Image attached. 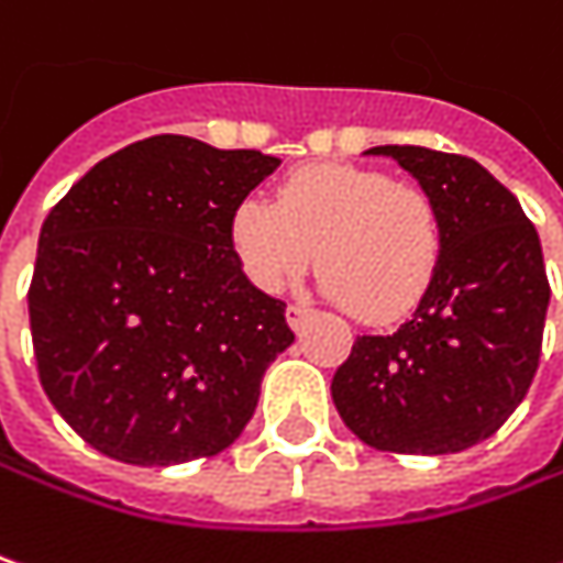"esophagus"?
<instances>
[{"label": "esophagus", "instance_id": "esophagus-1", "mask_svg": "<svg viewBox=\"0 0 563 563\" xmlns=\"http://www.w3.org/2000/svg\"><path fill=\"white\" fill-rule=\"evenodd\" d=\"M310 317H313V310H310L307 303H288V307H285V320H288L291 330H301Z\"/></svg>", "mask_w": 563, "mask_h": 563}]
</instances>
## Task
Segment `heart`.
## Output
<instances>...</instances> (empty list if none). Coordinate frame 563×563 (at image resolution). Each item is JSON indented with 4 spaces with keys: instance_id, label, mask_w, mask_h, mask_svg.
Masks as SVG:
<instances>
[{
    "instance_id": "obj_1",
    "label": "heart",
    "mask_w": 563,
    "mask_h": 563,
    "mask_svg": "<svg viewBox=\"0 0 563 563\" xmlns=\"http://www.w3.org/2000/svg\"><path fill=\"white\" fill-rule=\"evenodd\" d=\"M230 243L262 291H282L317 256L323 288L365 323L417 310L435 282L445 227L435 198L382 169L317 163L295 169L275 201L243 198Z\"/></svg>"
}]
</instances>
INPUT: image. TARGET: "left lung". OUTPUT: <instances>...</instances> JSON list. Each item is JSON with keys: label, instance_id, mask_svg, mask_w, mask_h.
<instances>
[{"label": "left lung", "instance_id": "1", "mask_svg": "<svg viewBox=\"0 0 563 563\" xmlns=\"http://www.w3.org/2000/svg\"><path fill=\"white\" fill-rule=\"evenodd\" d=\"M435 198L442 262L417 313L358 336L333 375L342 422L394 455H452L494 435L529 394L551 285L516 195L481 163L426 146H375Z\"/></svg>", "mask_w": 563, "mask_h": 563}]
</instances>
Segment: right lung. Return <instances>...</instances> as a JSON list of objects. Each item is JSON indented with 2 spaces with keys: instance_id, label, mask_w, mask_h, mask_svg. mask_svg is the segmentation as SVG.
Here are the masks:
<instances>
[{
  "instance_id": "add662e5",
  "label": "right lung",
  "mask_w": 563,
  "mask_h": 563,
  "mask_svg": "<svg viewBox=\"0 0 563 563\" xmlns=\"http://www.w3.org/2000/svg\"><path fill=\"white\" fill-rule=\"evenodd\" d=\"M275 166L159 134L96 163L51 208L27 288L37 378L101 455L208 459L250 422L295 333L285 301L243 275L230 218Z\"/></svg>"
}]
</instances>
